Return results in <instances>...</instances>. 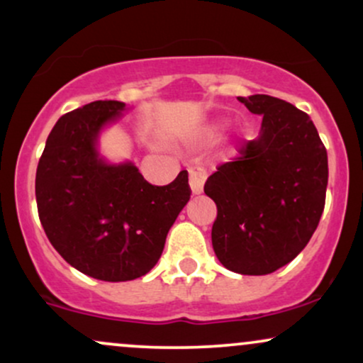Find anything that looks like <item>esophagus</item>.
<instances>
[{
	"label": "esophagus",
	"instance_id": "esophagus-1",
	"mask_svg": "<svg viewBox=\"0 0 363 363\" xmlns=\"http://www.w3.org/2000/svg\"><path fill=\"white\" fill-rule=\"evenodd\" d=\"M206 181V172L203 167H193L189 170V187L193 194H201Z\"/></svg>",
	"mask_w": 363,
	"mask_h": 363
}]
</instances>
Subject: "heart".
I'll use <instances>...</instances> for the list:
<instances>
[{"instance_id": "heart-1", "label": "heart", "mask_w": 363, "mask_h": 363, "mask_svg": "<svg viewBox=\"0 0 363 363\" xmlns=\"http://www.w3.org/2000/svg\"><path fill=\"white\" fill-rule=\"evenodd\" d=\"M225 126H227V124H225L223 121H220V123L213 124V126H211V129H210V133H208V135H210V138H218V136L222 135Z\"/></svg>"}]
</instances>
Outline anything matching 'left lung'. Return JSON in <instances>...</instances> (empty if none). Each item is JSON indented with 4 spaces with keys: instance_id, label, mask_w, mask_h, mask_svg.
<instances>
[{
    "instance_id": "8db88e82",
    "label": "left lung",
    "mask_w": 363,
    "mask_h": 363,
    "mask_svg": "<svg viewBox=\"0 0 363 363\" xmlns=\"http://www.w3.org/2000/svg\"><path fill=\"white\" fill-rule=\"evenodd\" d=\"M239 101L262 116L256 140L208 177L216 205L213 251L227 269L268 274L297 257L318 228L328 187V153L309 116L269 95Z\"/></svg>"
}]
</instances>
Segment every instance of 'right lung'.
<instances>
[{
    "mask_svg": "<svg viewBox=\"0 0 363 363\" xmlns=\"http://www.w3.org/2000/svg\"><path fill=\"white\" fill-rule=\"evenodd\" d=\"M128 109L95 101L61 116L35 174L48 239L73 268L104 281L147 274L191 196L186 170L167 186H152L133 162L112 164L102 155V131Z\"/></svg>",
    "mask_w": 363,
    "mask_h": 363,
    "instance_id": "obj_1",
    "label": "right lung"
}]
</instances>
